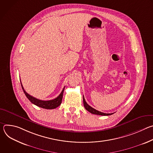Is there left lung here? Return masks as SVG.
Wrapping results in <instances>:
<instances>
[{"instance_id":"1","label":"left lung","mask_w":153,"mask_h":153,"mask_svg":"<svg viewBox=\"0 0 153 153\" xmlns=\"http://www.w3.org/2000/svg\"><path fill=\"white\" fill-rule=\"evenodd\" d=\"M83 105H84V107L85 108L86 110L89 111L90 113H92V114H97V115H100V116H109V115H111L114 113H111V114H108V113H102L100 111H99L96 110H95L94 108H92L91 106H90L88 103H87L85 100V98H84V96H83Z\"/></svg>"}]
</instances>
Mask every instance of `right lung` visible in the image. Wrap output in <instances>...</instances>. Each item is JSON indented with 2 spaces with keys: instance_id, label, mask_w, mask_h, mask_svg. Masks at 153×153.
<instances>
[{
  "instance_id": "1",
  "label": "right lung",
  "mask_w": 153,
  "mask_h": 153,
  "mask_svg": "<svg viewBox=\"0 0 153 153\" xmlns=\"http://www.w3.org/2000/svg\"><path fill=\"white\" fill-rule=\"evenodd\" d=\"M20 83H21L22 88L23 91H24L25 96H27V97L29 99V100L32 103L36 105L37 106H39V107L42 108L47 109V110H51V109H54V108L58 107L62 103V97H63V93L65 87L63 88V90L62 91L61 93L59 94V96L57 97H56V99H53V100H39L38 99H36V98L33 97L32 96L30 95L29 94H28L25 91L24 87L22 86V84L21 82H20Z\"/></svg>"
}]
</instances>
